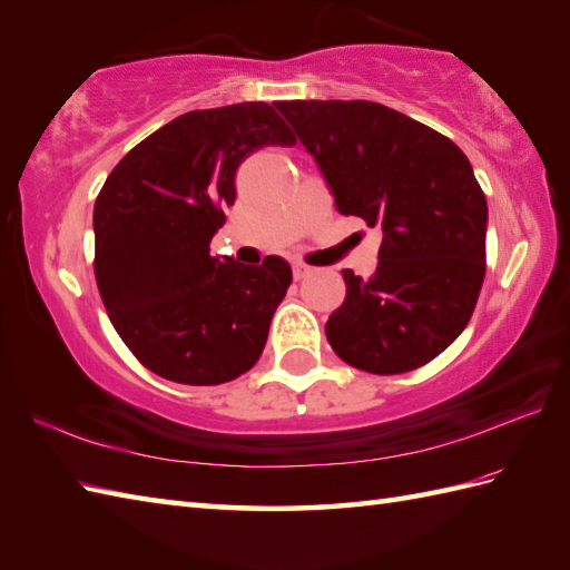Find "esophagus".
<instances>
[{
	"label": "esophagus",
	"instance_id": "obj_1",
	"mask_svg": "<svg viewBox=\"0 0 570 570\" xmlns=\"http://www.w3.org/2000/svg\"><path fill=\"white\" fill-rule=\"evenodd\" d=\"M292 272H294V278L296 282H301V278H306V276H311V266H306V264H301V262H294V266H292Z\"/></svg>",
	"mask_w": 570,
	"mask_h": 570
}]
</instances>
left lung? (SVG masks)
<instances>
[{
    "label": "left lung",
    "mask_w": 570,
    "mask_h": 570,
    "mask_svg": "<svg viewBox=\"0 0 570 570\" xmlns=\"http://www.w3.org/2000/svg\"><path fill=\"white\" fill-rule=\"evenodd\" d=\"M276 110L318 164L335 208L382 227L372 278L343 269L325 323L335 355L372 374L426 365L465 331L485 278L488 200L468 156L370 100H292Z\"/></svg>",
    "instance_id": "obj_1"
}]
</instances>
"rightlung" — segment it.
I'll list each match as a JSON object with an SVG mask.
<instances>
[{
    "mask_svg": "<svg viewBox=\"0 0 570 570\" xmlns=\"http://www.w3.org/2000/svg\"><path fill=\"white\" fill-rule=\"evenodd\" d=\"M294 135L266 102L186 112L137 144L95 200V278L115 331L144 367L223 384L259 360L292 284L282 257H210L239 164Z\"/></svg>",
    "mask_w": 570,
    "mask_h": 570,
    "instance_id": "right-lung-1",
    "label": "right lung"
}]
</instances>
